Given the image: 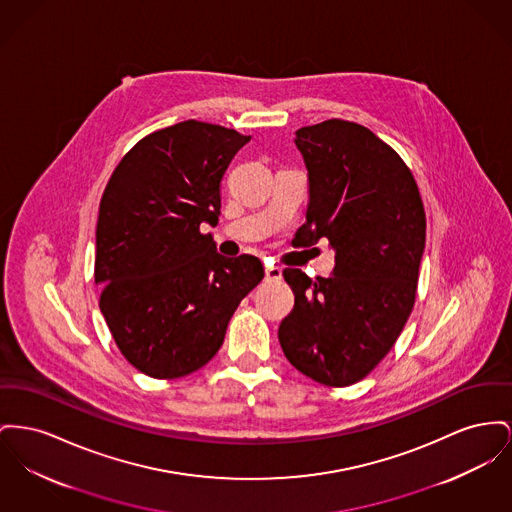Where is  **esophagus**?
I'll return each instance as SVG.
<instances>
[{
	"label": "esophagus",
	"instance_id": "obj_1",
	"mask_svg": "<svg viewBox=\"0 0 512 512\" xmlns=\"http://www.w3.org/2000/svg\"><path fill=\"white\" fill-rule=\"evenodd\" d=\"M265 278H267L269 282H278V280L282 278V271H280L278 267H267V269H265Z\"/></svg>",
	"mask_w": 512,
	"mask_h": 512
}]
</instances>
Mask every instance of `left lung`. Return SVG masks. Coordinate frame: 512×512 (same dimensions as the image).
I'll list each match as a JSON object with an SVG mask.
<instances>
[{
	"label": "left lung",
	"instance_id": "left-lung-1",
	"mask_svg": "<svg viewBox=\"0 0 512 512\" xmlns=\"http://www.w3.org/2000/svg\"><path fill=\"white\" fill-rule=\"evenodd\" d=\"M309 172L300 247L329 241L334 272L286 269L296 301L278 340L288 361L327 387L367 377L391 352L416 301L425 247L418 183L398 152L360 123L327 120L296 131Z\"/></svg>",
	"mask_w": 512,
	"mask_h": 512
}]
</instances>
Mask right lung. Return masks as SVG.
I'll return each mask as SVG.
<instances>
[{
	"label": "right lung",
	"instance_id": "1",
	"mask_svg": "<svg viewBox=\"0 0 512 512\" xmlns=\"http://www.w3.org/2000/svg\"><path fill=\"white\" fill-rule=\"evenodd\" d=\"M251 137L187 120L143 137L100 199L94 280L123 358L154 379L214 358L240 301L263 280L257 257H222L203 224L220 216V183Z\"/></svg>",
	"mask_w": 512,
	"mask_h": 512
}]
</instances>
